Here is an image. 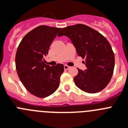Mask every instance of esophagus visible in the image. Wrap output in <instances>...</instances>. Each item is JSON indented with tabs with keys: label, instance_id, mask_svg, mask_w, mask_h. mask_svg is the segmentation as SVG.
Listing matches in <instances>:
<instances>
[{
	"label": "esophagus",
	"instance_id": "esophagus-1",
	"mask_svg": "<svg viewBox=\"0 0 128 128\" xmlns=\"http://www.w3.org/2000/svg\"><path fill=\"white\" fill-rule=\"evenodd\" d=\"M64 70H69V69H70V66H67V65H64Z\"/></svg>",
	"mask_w": 128,
	"mask_h": 128
}]
</instances>
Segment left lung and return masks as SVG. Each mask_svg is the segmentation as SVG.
<instances>
[{"label":"left lung","mask_w":128,"mask_h":128,"mask_svg":"<svg viewBox=\"0 0 128 128\" xmlns=\"http://www.w3.org/2000/svg\"><path fill=\"white\" fill-rule=\"evenodd\" d=\"M64 35L71 40L78 55L85 58L86 69H78L74 78L76 86L90 94L102 90L110 81L115 64L109 42L97 31L82 24L64 28L58 36Z\"/></svg>","instance_id":"obj_1"}]
</instances>
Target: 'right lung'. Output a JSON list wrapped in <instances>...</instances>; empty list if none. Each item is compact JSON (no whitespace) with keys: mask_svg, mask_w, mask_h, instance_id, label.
Masks as SVG:
<instances>
[{"mask_svg":"<svg viewBox=\"0 0 128 128\" xmlns=\"http://www.w3.org/2000/svg\"><path fill=\"white\" fill-rule=\"evenodd\" d=\"M60 28L39 26L24 36L16 54V68L20 80L28 92L37 97L52 95L60 84L64 66L45 64L52 41Z\"/></svg>","mask_w":128,"mask_h":128,"instance_id":"obj_1","label":"right lung"}]
</instances>
